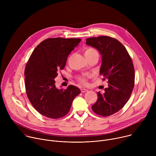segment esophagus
<instances>
[{
	"instance_id": "esophagus-1",
	"label": "esophagus",
	"mask_w": 156,
	"mask_h": 156,
	"mask_svg": "<svg viewBox=\"0 0 156 156\" xmlns=\"http://www.w3.org/2000/svg\"><path fill=\"white\" fill-rule=\"evenodd\" d=\"M81 93H86L87 91V90H86V89H85V88H81Z\"/></svg>"
}]
</instances>
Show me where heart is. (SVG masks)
<instances>
[{
    "instance_id": "b5f03b06",
    "label": "heart",
    "mask_w": 156,
    "mask_h": 156,
    "mask_svg": "<svg viewBox=\"0 0 156 156\" xmlns=\"http://www.w3.org/2000/svg\"><path fill=\"white\" fill-rule=\"evenodd\" d=\"M84 54L85 57H90V56H92L94 55H98V52H97L96 50H95L93 48H87L84 50ZM90 75H87L86 76L81 77V78H80V81L81 83H85L86 78L90 77Z\"/></svg>"
}]
</instances>
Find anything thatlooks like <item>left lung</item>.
Masks as SVG:
<instances>
[{"label":"left lung","instance_id":"1","mask_svg":"<svg viewBox=\"0 0 156 156\" xmlns=\"http://www.w3.org/2000/svg\"><path fill=\"white\" fill-rule=\"evenodd\" d=\"M86 44L96 48L102 57L99 73L107 80L104 93H98L92 106L94 112L107 117L122 109L129 100L135 85V69L128 52L123 44L113 37L102 36L86 39Z\"/></svg>","mask_w":156,"mask_h":156}]
</instances>
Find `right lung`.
Segmentation results:
<instances>
[{"mask_svg":"<svg viewBox=\"0 0 156 156\" xmlns=\"http://www.w3.org/2000/svg\"><path fill=\"white\" fill-rule=\"evenodd\" d=\"M81 39L49 38L42 41L31 54L25 70L27 96L41 115L57 119L68 114L80 89L70 85L57 89L55 78L64 69L70 52Z\"/></svg>","mask_w":156,"mask_h":156,"instance_id":"right-lung-1","label":"right lung"}]
</instances>
